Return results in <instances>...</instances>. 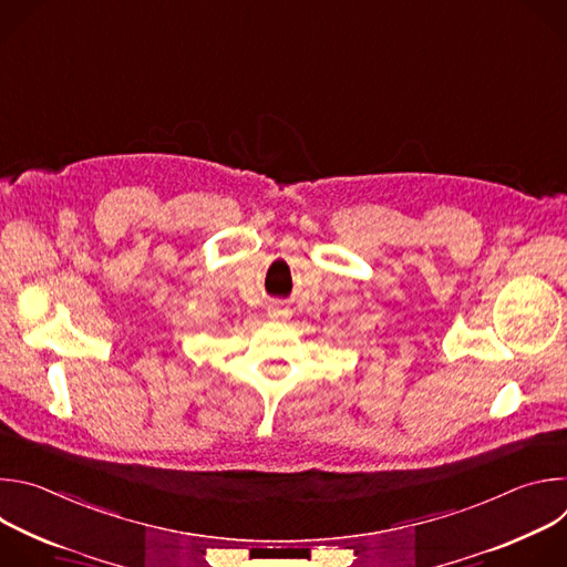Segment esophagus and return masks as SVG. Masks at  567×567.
<instances>
[{"label": "esophagus", "mask_w": 567, "mask_h": 567, "mask_svg": "<svg viewBox=\"0 0 567 567\" xmlns=\"http://www.w3.org/2000/svg\"><path fill=\"white\" fill-rule=\"evenodd\" d=\"M267 313H269V318H274V320H285V318L289 316V311H287L285 307H280V305H271Z\"/></svg>", "instance_id": "obj_1"}]
</instances>
